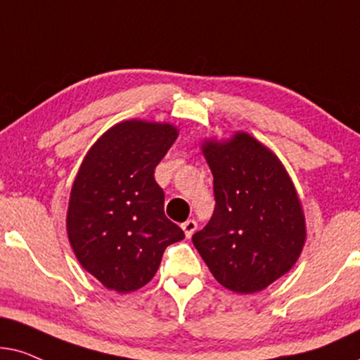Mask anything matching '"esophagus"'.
<instances>
[{"label":"esophagus","instance_id":"obj_1","mask_svg":"<svg viewBox=\"0 0 360 360\" xmlns=\"http://www.w3.org/2000/svg\"><path fill=\"white\" fill-rule=\"evenodd\" d=\"M181 227H183L186 237L191 238V237H193V233L195 232V229H198V222H195V220H186V222L181 225Z\"/></svg>","mask_w":360,"mask_h":360}]
</instances>
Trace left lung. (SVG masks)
Segmentation results:
<instances>
[{
    "mask_svg": "<svg viewBox=\"0 0 360 360\" xmlns=\"http://www.w3.org/2000/svg\"><path fill=\"white\" fill-rule=\"evenodd\" d=\"M200 148L214 176L215 209L193 236L194 247L227 290H265L295 266L306 242L293 181L275 153L247 131L205 138Z\"/></svg>",
    "mask_w": 360,
    "mask_h": 360,
    "instance_id": "8db88e82",
    "label": "left lung"
}]
</instances>
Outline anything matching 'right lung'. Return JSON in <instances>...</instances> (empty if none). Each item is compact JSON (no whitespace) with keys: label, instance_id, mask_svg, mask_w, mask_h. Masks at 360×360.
I'll return each mask as SVG.
<instances>
[{"label":"right lung","instance_id":"right-lung-1","mask_svg":"<svg viewBox=\"0 0 360 360\" xmlns=\"http://www.w3.org/2000/svg\"><path fill=\"white\" fill-rule=\"evenodd\" d=\"M179 130L167 122L124 120L84 156L70 189L67 236L77 260L117 293L150 283L167 245L184 232L165 215L158 166Z\"/></svg>","mask_w":360,"mask_h":360}]
</instances>
